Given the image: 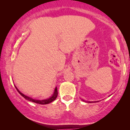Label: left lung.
<instances>
[{
  "instance_id": "1",
  "label": "left lung",
  "mask_w": 130,
  "mask_h": 130,
  "mask_svg": "<svg viewBox=\"0 0 130 130\" xmlns=\"http://www.w3.org/2000/svg\"><path fill=\"white\" fill-rule=\"evenodd\" d=\"M82 101H84V100H82ZM88 103H94V102H92H92H90V101H88Z\"/></svg>"
}]
</instances>
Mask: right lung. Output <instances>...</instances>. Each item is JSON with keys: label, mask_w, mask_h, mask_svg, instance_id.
Returning a JSON list of instances; mask_svg holds the SVG:
<instances>
[{"label": "right lung", "mask_w": 130, "mask_h": 130, "mask_svg": "<svg viewBox=\"0 0 130 130\" xmlns=\"http://www.w3.org/2000/svg\"><path fill=\"white\" fill-rule=\"evenodd\" d=\"M15 88H16V89L18 91V92H19V94H20L23 97V98H25V99H27V100H28V101H29L32 102V103H37V104H49V103H52V102H53V101L55 100L56 98H57V95H58V91H57V87H56L55 89L54 92H53V94H52V95L50 97V98H48V99H43V100H37V99H32V98H30V97L27 96V95H24V94H23V93H22V92H21L19 91V90H18V89L16 87H15Z\"/></svg>", "instance_id": "1"}]
</instances>
